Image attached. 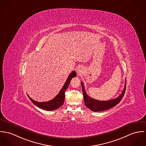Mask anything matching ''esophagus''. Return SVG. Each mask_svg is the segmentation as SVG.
<instances>
[{
	"instance_id": "esophagus-1",
	"label": "esophagus",
	"mask_w": 146,
	"mask_h": 146,
	"mask_svg": "<svg viewBox=\"0 0 146 146\" xmlns=\"http://www.w3.org/2000/svg\"><path fill=\"white\" fill-rule=\"evenodd\" d=\"M77 73L79 74V75H81V74L83 73V70L82 68H79L77 69Z\"/></svg>"
}]
</instances>
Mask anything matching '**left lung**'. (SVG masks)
Returning a JSON list of instances; mask_svg holds the SVG:
<instances>
[{"instance_id":"1","label":"left lung","mask_w":146,"mask_h":146,"mask_svg":"<svg viewBox=\"0 0 146 146\" xmlns=\"http://www.w3.org/2000/svg\"><path fill=\"white\" fill-rule=\"evenodd\" d=\"M81 86L82 87V91L85 105L93 111H101L113 108V106H115L121 101L125 92L126 80L124 90L120 95L115 99L108 101H99L88 96L85 91L84 86L82 82H81Z\"/></svg>"}]
</instances>
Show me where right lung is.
I'll list each match as a JSON object with an SVG mask.
<instances>
[{"mask_svg":"<svg viewBox=\"0 0 146 146\" xmlns=\"http://www.w3.org/2000/svg\"><path fill=\"white\" fill-rule=\"evenodd\" d=\"M76 75H77V74H76V71L74 70V71L72 72V73H70V74L69 75L64 86H63L62 88L61 89V90L60 91L59 94L53 99H52L50 101H46V102H37V101L33 100L28 95H27V96L31 100V101L33 102V104L35 105H36V106H37L38 108H41L44 110H48V111L55 110L63 105L64 102V98H65V91L67 89V88L68 87L71 80L73 78L76 77Z\"/></svg>","mask_w":146,"mask_h":146,"instance_id":"obj_1","label":"right lung"}]
</instances>
